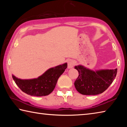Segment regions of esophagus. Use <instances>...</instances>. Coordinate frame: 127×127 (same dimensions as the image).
Listing matches in <instances>:
<instances>
[{
  "instance_id": "1",
  "label": "esophagus",
  "mask_w": 127,
  "mask_h": 127,
  "mask_svg": "<svg viewBox=\"0 0 127 127\" xmlns=\"http://www.w3.org/2000/svg\"><path fill=\"white\" fill-rule=\"evenodd\" d=\"M74 65V62L73 60L72 59H69L68 62V68H71L73 67Z\"/></svg>"
}]
</instances>
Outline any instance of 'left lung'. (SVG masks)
Segmentation results:
<instances>
[{
  "label": "left lung",
  "mask_w": 127,
  "mask_h": 127,
  "mask_svg": "<svg viewBox=\"0 0 127 127\" xmlns=\"http://www.w3.org/2000/svg\"><path fill=\"white\" fill-rule=\"evenodd\" d=\"M78 77L74 82L77 91L85 95H96L104 92L114 80L117 69L93 71L82 65L75 66Z\"/></svg>",
  "instance_id": "8db88e82"
}]
</instances>
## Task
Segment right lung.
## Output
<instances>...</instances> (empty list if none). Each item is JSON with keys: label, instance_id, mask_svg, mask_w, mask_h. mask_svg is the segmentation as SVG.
I'll return each mask as SVG.
<instances>
[{"label": "right lung", "instance_id": "obj_1", "mask_svg": "<svg viewBox=\"0 0 127 127\" xmlns=\"http://www.w3.org/2000/svg\"><path fill=\"white\" fill-rule=\"evenodd\" d=\"M67 67L65 63L49 69L42 76L32 79H21L12 76L15 83L22 91L35 96H44L50 94L55 87L58 79Z\"/></svg>", "mask_w": 127, "mask_h": 127}]
</instances>
